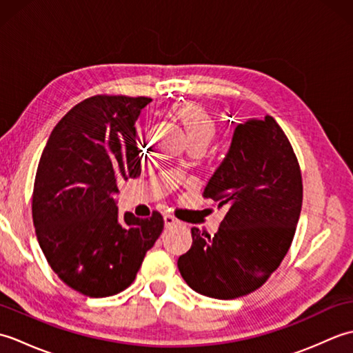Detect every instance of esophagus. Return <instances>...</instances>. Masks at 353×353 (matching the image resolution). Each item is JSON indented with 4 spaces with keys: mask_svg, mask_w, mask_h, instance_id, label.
<instances>
[{
    "mask_svg": "<svg viewBox=\"0 0 353 353\" xmlns=\"http://www.w3.org/2000/svg\"><path fill=\"white\" fill-rule=\"evenodd\" d=\"M163 224H165V228H172V226H179L181 221L174 219L172 215H163Z\"/></svg>",
    "mask_w": 353,
    "mask_h": 353,
    "instance_id": "obj_1",
    "label": "esophagus"
}]
</instances>
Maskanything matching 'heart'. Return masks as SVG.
Masks as SVG:
<instances>
[{
  "instance_id": "obj_1",
  "label": "heart",
  "mask_w": 353,
  "mask_h": 353,
  "mask_svg": "<svg viewBox=\"0 0 353 353\" xmlns=\"http://www.w3.org/2000/svg\"><path fill=\"white\" fill-rule=\"evenodd\" d=\"M170 117L183 127L191 147L206 148L216 132L214 115L197 101H177L171 104Z\"/></svg>"
}]
</instances>
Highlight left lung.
<instances>
[{"mask_svg":"<svg viewBox=\"0 0 353 353\" xmlns=\"http://www.w3.org/2000/svg\"><path fill=\"white\" fill-rule=\"evenodd\" d=\"M203 196L228 208L214 236L191 229L179 272L200 294L236 299L258 290L287 254L302 209V174L273 117L236 124Z\"/></svg>","mask_w":353,"mask_h":353,"instance_id":"8db88e82","label":"left lung"}]
</instances>
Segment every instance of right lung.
Wrapping results in <instances>:
<instances>
[{
  "label": "right lung",
  "mask_w": 353,
  "mask_h": 353,
  "mask_svg": "<svg viewBox=\"0 0 353 353\" xmlns=\"http://www.w3.org/2000/svg\"><path fill=\"white\" fill-rule=\"evenodd\" d=\"M150 101L97 95L79 103L51 132L37 165V241L52 272L89 297L129 287L163 229L159 212L121 216L115 200L118 185L141 174L134 123Z\"/></svg>",
  "instance_id": "right-lung-1"
}]
</instances>
